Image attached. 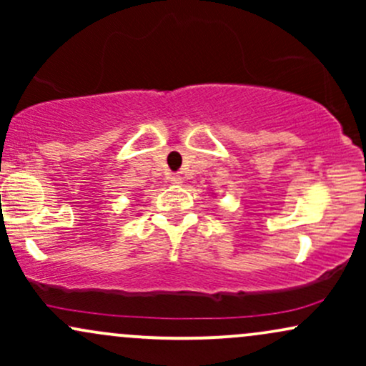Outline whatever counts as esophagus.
<instances>
[{"mask_svg":"<svg viewBox=\"0 0 366 366\" xmlns=\"http://www.w3.org/2000/svg\"><path fill=\"white\" fill-rule=\"evenodd\" d=\"M170 182H172V184H182V177H180L179 174L170 175Z\"/></svg>","mask_w":366,"mask_h":366,"instance_id":"esophagus-1","label":"esophagus"}]
</instances>
